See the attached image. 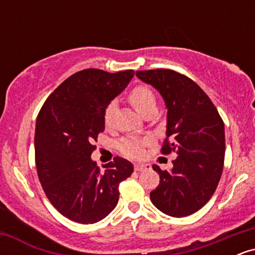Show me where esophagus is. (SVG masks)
<instances>
[{
  "label": "esophagus",
  "instance_id": "esophagus-1",
  "mask_svg": "<svg viewBox=\"0 0 255 255\" xmlns=\"http://www.w3.org/2000/svg\"><path fill=\"white\" fill-rule=\"evenodd\" d=\"M146 169H150V164H134L135 171H144Z\"/></svg>",
  "mask_w": 255,
  "mask_h": 255
}]
</instances>
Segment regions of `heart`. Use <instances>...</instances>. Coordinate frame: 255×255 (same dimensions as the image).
<instances>
[{
	"mask_svg": "<svg viewBox=\"0 0 255 255\" xmlns=\"http://www.w3.org/2000/svg\"><path fill=\"white\" fill-rule=\"evenodd\" d=\"M130 104L133 105L134 109L137 113L141 114L142 116L151 115L157 110V99L154 96L153 91L145 85H137L134 89L130 90L128 95ZM116 110V103L111 101L109 104L105 107L103 114V122L105 127H110L113 124L114 114ZM147 144V140L145 139H135V137H125L119 142V150L122 154L127 157L137 158L142 156L144 152V146Z\"/></svg>",
	"mask_w": 255,
	"mask_h": 255,
	"instance_id": "heart-1",
	"label": "heart"
}]
</instances>
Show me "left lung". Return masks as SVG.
I'll use <instances>...</instances> for the list:
<instances>
[{
	"instance_id": "8db88e82",
	"label": "left lung",
	"mask_w": 255,
	"mask_h": 255,
	"mask_svg": "<svg viewBox=\"0 0 255 255\" xmlns=\"http://www.w3.org/2000/svg\"><path fill=\"white\" fill-rule=\"evenodd\" d=\"M136 77L159 91L168 108L163 154L175 152L171 170H162L150 193L152 204L171 217L200 210L217 188L224 165V122L209 96L192 79L171 69L137 71Z\"/></svg>"
}]
</instances>
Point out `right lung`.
Listing matches in <instances>:
<instances>
[{
    "label": "right lung",
    "instance_id": "1",
    "mask_svg": "<svg viewBox=\"0 0 255 255\" xmlns=\"http://www.w3.org/2000/svg\"><path fill=\"white\" fill-rule=\"evenodd\" d=\"M134 71L108 73L89 68L67 78L44 102L34 133L36 166L46 198L64 217L92 224L119 201V186L133 172L115 157L102 171L91 154L104 130L103 114L133 78Z\"/></svg>",
    "mask_w": 255,
    "mask_h": 255
}]
</instances>
